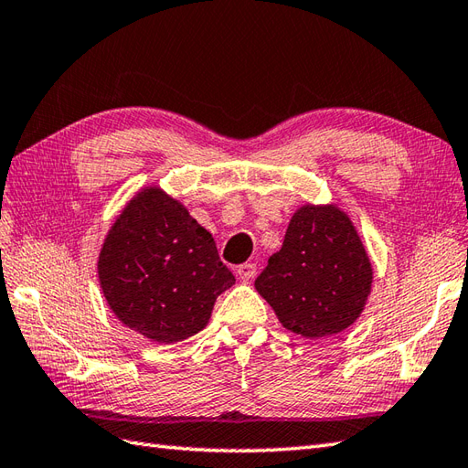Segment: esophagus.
<instances>
[{
  "mask_svg": "<svg viewBox=\"0 0 468 468\" xmlns=\"http://www.w3.org/2000/svg\"><path fill=\"white\" fill-rule=\"evenodd\" d=\"M255 275H257V265L255 263H243V265L237 267V277H239L241 282H251Z\"/></svg>",
  "mask_w": 468,
  "mask_h": 468,
  "instance_id": "obj_1",
  "label": "esophagus"
}]
</instances>
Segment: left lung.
Returning a JSON list of instances; mask_svg holds the SVG:
<instances>
[{
    "label": "left lung",
    "instance_id": "left-lung-1",
    "mask_svg": "<svg viewBox=\"0 0 468 468\" xmlns=\"http://www.w3.org/2000/svg\"><path fill=\"white\" fill-rule=\"evenodd\" d=\"M372 282L370 257L350 215L334 203H307L293 213L255 290L285 330L322 340L360 317Z\"/></svg>",
    "mask_w": 468,
    "mask_h": 468
}]
</instances>
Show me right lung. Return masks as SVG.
Here are the masks:
<instances>
[{
    "label": "right lung",
    "instance_id": "obj_1",
    "mask_svg": "<svg viewBox=\"0 0 468 468\" xmlns=\"http://www.w3.org/2000/svg\"><path fill=\"white\" fill-rule=\"evenodd\" d=\"M106 303L154 344H176L208 324L217 297L235 283L211 233L158 185L133 195L98 253Z\"/></svg>",
    "mask_w": 468,
    "mask_h": 468
}]
</instances>
